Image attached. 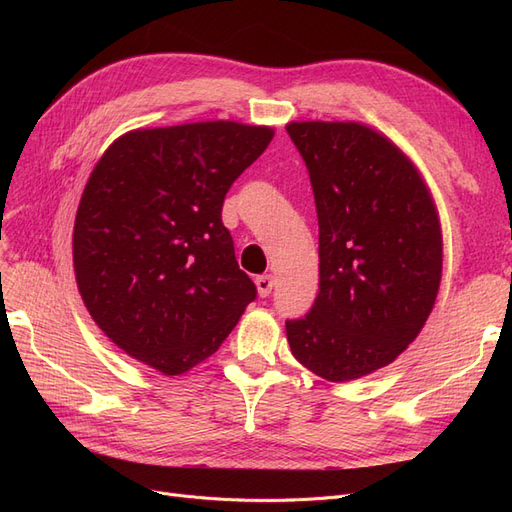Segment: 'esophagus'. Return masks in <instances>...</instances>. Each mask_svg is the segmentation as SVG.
<instances>
[{
  "label": "esophagus",
  "mask_w": 512,
  "mask_h": 512,
  "mask_svg": "<svg viewBox=\"0 0 512 512\" xmlns=\"http://www.w3.org/2000/svg\"><path fill=\"white\" fill-rule=\"evenodd\" d=\"M273 275H260V277H256V286H258V294L262 299L265 297H269L271 294V290H273Z\"/></svg>",
  "instance_id": "34e87169"
}]
</instances>
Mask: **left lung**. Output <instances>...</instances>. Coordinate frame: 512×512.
<instances>
[{
  "label": "left lung",
  "mask_w": 512,
  "mask_h": 512,
  "mask_svg": "<svg viewBox=\"0 0 512 512\" xmlns=\"http://www.w3.org/2000/svg\"><path fill=\"white\" fill-rule=\"evenodd\" d=\"M312 181L320 290L286 320L303 367L348 382L393 363L421 333L442 277L436 205L389 138L354 121L286 126Z\"/></svg>",
  "instance_id": "obj_1"
}]
</instances>
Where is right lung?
Instances as JSON below:
<instances>
[{"label":"right lung","mask_w":512,"mask_h":512,"mask_svg":"<svg viewBox=\"0 0 512 512\" xmlns=\"http://www.w3.org/2000/svg\"><path fill=\"white\" fill-rule=\"evenodd\" d=\"M271 138L237 121L132 130L89 175L72 235L76 286L104 335L164 376L211 356L256 299L222 205Z\"/></svg>","instance_id":"right-lung-1"}]
</instances>
